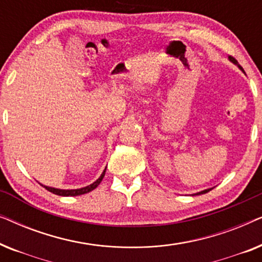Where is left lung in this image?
Segmentation results:
<instances>
[{"label":"left lung","mask_w":262,"mask_h":262,"mask_svg":"<svg viewBox=\"0 0 262 262\" xmlns=\"http://www.w3.org/2000/svg\"><path fill=\"white\" fill-rule=\"evenodd\" d=\"M229 60H230V62H231V63H234V64H235V66H237V68H238V69H239V70H242V71H243V73H245V70H243V69H242V67H241V66H239V64L237 63V60H236V59L234 58V57L229 56ZM211 189H212V188H207V189H204V191H202V192H198V193H195V194H196V195H199V194H204V193H207V192H210V191H211ZM195 194H194V195H195Z\"/></svg>","instance_id":"1"}]
</instances>
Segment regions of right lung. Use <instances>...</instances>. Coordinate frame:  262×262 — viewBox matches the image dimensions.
Listing matches in <instances>:
<instances>
[{
  "label": "right lung",
  "instance_id": "right-lung-1",
  "mask_svg": "<svg viewBox=\"0 0 262 262\" xmlns=\"http://www.w3.org/2000/svg\"><path fill=\"white\" fill-rule=\"evenodd\" d=\"M105 173H106V168L105 170L102 171V174L100 175V178L98 180L93 182V184L85 186V187H82V188H77V189H60V188H55V187H49V186H45V185H41L42 187H45L48 189L49 192L53 193V194H57V195H62V196H76V195H81V194H85V193L93 191V189H95L98 186L100 185V182L102 181L103 177H105Z\"/></svg>",
  "mask_w": 262,
  "mask_h": 262
}]
</instances>
